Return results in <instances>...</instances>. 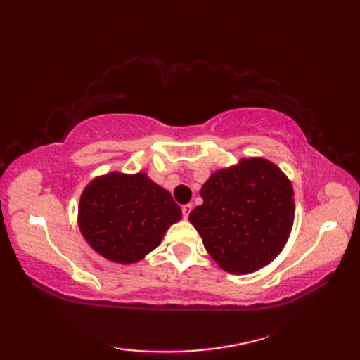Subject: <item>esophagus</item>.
Returning a JSON list of instances; mask_svg holds the SVG:
<instances>
[{"label": "esophagus", "mask_w": 360, "mask_h": 360, "mask_svg": "<svg viewBox=\"0 0 360 360\" xmlns=\"http://www.w3.org/2000/svg\"><path fill=\"white\" fill-rule=\"evenodd\" d=\"M192 209H193V205L192 204H186V205H182V217H184L186 219L188 218V215H190V212H192Z\"/></svg>", "instance_id": "obj_1"}]
</instances>
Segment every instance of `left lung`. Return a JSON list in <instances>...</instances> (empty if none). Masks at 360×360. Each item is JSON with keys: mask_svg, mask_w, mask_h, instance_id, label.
Wrapping results in <instances>:
<instances>
[{"mask_svg": "<svg viewBox=\"0 0 360 360\" xmlns=\"http://www.w3.org/2000/svg\"><path fill=\"white\" fill-rule=\"evenodd\" d=\"M201 196L204 202L188 221L221 269L252 274L272 263L286 246L295 217L294 188L269 159L241 158L213 172Z\"/></svg>", "mask_w": 360, "mask_h": 360, "instance_id": "1", "label": "left lung"}]
</instances>
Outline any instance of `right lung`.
<instances>
[{
	"label": "right lung",
	"mask_w": 360,
	"mask_h": 360,
	"mask_svg": "<svg viewBox=\"0 0 360 360\" xmlns=\"http://www.w3.org/2000/svg\"><path fill=\"white\" fill-rule=\"evenodd\" d=\"M182 212L172 193L145 172L96 176L83 188L77 224L98 255L134 264L155 250Z\"/></svg>",
	"instance_id": "add662e5"
}]
</instances>
